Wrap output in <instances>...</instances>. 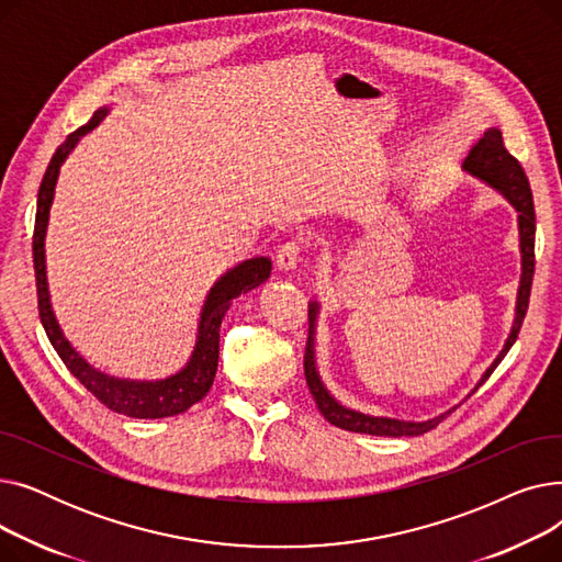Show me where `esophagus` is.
I'll use <instances>...</instances> for the list:
<instances>
[{"instance_id": "esophagus-1", "label": "esophagus", "mask_w": 562, "mask_h": 562, "mask_svg": "<svg viewBox=\"0 0 562 562\" xmlns=\"http://www.w3.org/2000/svg\"><path fill=\"white\" fill-rule=\"evenodd\" d=\"M301 252H303V248H301L299 241H286V244H282V246L278 248V255H276L278 269H280V271H293V269H296L299 261H301Z\"/></svg>"}]
</instances>
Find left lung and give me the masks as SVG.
I'll return each mask as SVG.
<instances>
[{
    "mask_svg": "<svg viewBox=\"0 0 562 562\" xmlns=\"http://www.w3.org/2000/svg\"><path fill=\"white\" fill-rule=\"evenodd\" d=\"M462 168L474 175L476 180L485 182L487 187L496 189L501 195H504L515 210H517V221H519V250H521V280H519V291H517V307H515V321H513V330L504 344V350L498 352L496 360L487 367L483 378L479 380V385L474 392L483 385V382L492 375V371L498 367V362L506 358V352L515 344L519 328L524 323L526 310H528V296H530V284H533V273H536V206H533V193H530L528 177L521 168V164L506 150L504 136L496 127H490L483 138L471 147ZM310 337L305 346V380L310 394L316 401V407L321 409V415L326 417L333 426L350 430V432H367V435H380V437H415L432 430L441 419H447V415L456 409L445 412L435 419L428 422H401V419H390V417H371L364 415V412H356L350 407H344L341 403L335 401V396L323 385V380L316 371L314 362V328H316V316H318V303L312 301L310 310ZM471 392V394H474Z\"/></svg>",
    "mask_w": 562,
    "mask_h": 562,
    "instance_id": "1",
    "label": "left lung"
}]
</instances>
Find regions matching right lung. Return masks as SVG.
Masks as SVG:
<instances>
[{"instance_id":"add662e5","label":"right lung","mask_w":562,"mask_h":562,"mask_svg":"<svg viewBox=\"0 0 562 562\" xmlns=\"http://www.w3.org/2000/svg\"><path fill=\"white\" fill-rule=\"evenodd\" d=\"M106 111L109 109L95 111L91 121L81 125L77 132L68 134V138L56 147V153L43 175V182L38 189L36 225H34V269H36V291H38V314L54 350L58 352V358L64 360L68 371L102 405L117 412V415H127L134 419L175 417V415H182V412H187L193 403H198L202 396H206V392H210L218 369L221 321L234 299H239L241 293L269 280L271 259L252 257L241 261L239 266L229 269L212 286V291L206 293V301L200 312L195 348L191 352V360L182 371H177L175 375L164 380H127V378H113L88 364L72 348V344L66 339L61 328H58L56 316L52 312L47 273H45V229H47L49 206H52L54 187H56L61 164L66 161L77 140L100 125Z\"/></svg>"}]
</instances>
